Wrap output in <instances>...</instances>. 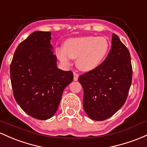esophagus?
I'll return each mask as SVG.
<instances>
[{"label": "esophagus", "mask_w": 147, "mask_h": 147, "mask_svg": "<svg viewBox=\"0 0 147 147\" xmlns=\"http://www.w3.org/2000/svg\"><path fill=\"white\" fill-rule=\"evenodd\" d=\"M78 80V74H76V72L74 73V81H77Z\"/></svg>", "instance_id": "esophagus-1"}]
</instances>
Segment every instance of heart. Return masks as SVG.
<instances>
[{"label":"heart","mask_w":147,"mask_h":147,"mask_svg":"<svg viewBox=\"0 0 147 147\" xmlns=\"http://www.w3.org/2000/svg\"><path fill=\"white\" fill-rule=\"evenodd\" d=\"M109 49V42L105 37L85 36L67 39L63 49H57L56 55L61 63L66 66L70 65L71 58L76 59L78 69L90 72L101 65Z\"/></svg>","instance_id":"b5f03b06"}]
</instances>
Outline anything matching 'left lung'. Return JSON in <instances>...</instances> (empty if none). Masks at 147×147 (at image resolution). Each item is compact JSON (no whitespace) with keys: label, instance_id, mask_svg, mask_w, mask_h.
Instances as JSON below:
<instances>
[{"label":"left lung","instance_id":"obj_1","mask_svg":"<svg viewBox=\"0 0 147 147\" xmlns=\"http://www.w3.org/2000/svg\"><path fill=\"white\" fill-rule=\"evenodd\" d=\"M131 55L117 34H113L108 57L98 68L80 75L83 108L95 121L110 118L126 101L132 82Z\"/></svg>","mask_w":147,"mask_h":147}]
</instances>
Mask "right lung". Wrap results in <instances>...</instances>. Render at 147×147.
Listing matches in <instances>:
<instances>
[{
  "mask_svg": "<svg viewBox=\"0 0 147 147\" xmlns=\"http://www.w3.org/2000/svg\"><path fill=\"white\" fill-rule=\"evenodd\" d=\"M51 32L35 31L19 44L10 65L14 98L26 113L39 120L52 117L64 90L74 78L71 71L57 67Z\"/></svg>",
  "mask_w": 147,
  "mask_h": 147,
  "instance_id": "add662e5",
  "label": "right lung"
}]
</instances>
